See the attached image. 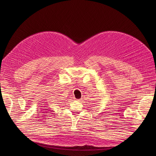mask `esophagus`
<instances>
[{
  "mask_svg": "<svg viewBox=\"0 0 156 156\" xmlns=\"http://www.w3.org/2000/svg\"><path fill=\"white\" fill-rule=\"evenodd\" d=\"M77 101H81V99H78Z\"/></svg>",
  "mask_w": 156,
  "mask_h": 156,
  "instance_id": "34e87169",
  "label": "esophagus"
}]
</instances>
